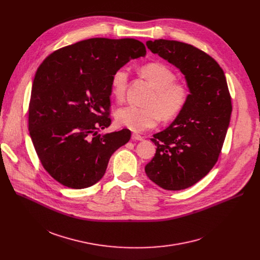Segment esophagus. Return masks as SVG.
Wrapping results in <instances>:
<instances>
[{"label": "esophagus", "mask_w": 260, "mask_h": 260, "mask_svg": "<svg viewBox=\"0 0 260 260\" xmlns=\"http://www.w3.org/2000/svg\"><path fill=\"white\" fill-rule=\"evenodd\" d=\"M132 139H133L134 141H143V140H144V138H143L142 136L138 135V134H133V135H132Z\"/></svg>", "instance_id": "1"}]
</instances>
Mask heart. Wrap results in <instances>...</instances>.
<instances>
[{"label": "heart", "instance_id": "b5f03b06", "mask_svg": "<svg viewBox=\"0 0 260 260\" xmlns=\"http://www.w3.org/2000/svg\"><path fill=\"white\" fill-rule=\"evenodd\" d=\"M143 76L155 89L154 94L148 101L146 108L126 106L117 110L115 119L117 123L135 133H141L157 125L160 117L164 120L175 118L186 105L189 96L187 86L175 82L174 72L161 62H149L142 67ZM128 69H117L110 82L112 95L121 101L127 88Z\"/></svg>", "mask_w": 260, "mask_h": 260}]
</instances>
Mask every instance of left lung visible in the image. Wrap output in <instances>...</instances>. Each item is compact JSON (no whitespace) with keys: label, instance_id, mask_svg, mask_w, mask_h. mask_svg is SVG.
I'll return each instance as SVG.
<instances>
[{"label":"left lung","instance_id":"8db88e82","mask_svg":"<svg viewBox=\"0 0 260 260\" xmlns=\"http://www.w3.org/2000/svg\"><path fill=\"white\" fill-rule=\"evenodd\" d=\"M146 45L180 70L189 96L170 126L153 135L156 153L145 172L164 189H185L218 160L233 110L228 82L218 62L190 44L159 39Z\"/></svg>","mask_w":260,"mask_h":260}]
</instances>
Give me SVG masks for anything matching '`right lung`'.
<instances>
[{
    "label": "right lung",
    "instance_id": "right-lung-1",
    "mask_svg": "<svg viewBox=\"0 0 260 260\" xmlns=\"http://www.w3.org/2000/svg\"><path fill=\"white\" fill-rule=\"evenodd\" d=\"M145 55V45L136 39L92 38L54 51L37 70L29 136L44 169L63 186H92L105 175L111 155L129 141L126 128L99 132L111 124L113 73Z\"/></svg>",
    "mask_w": 260,
    "mask_h": 260
}]
</instances>
